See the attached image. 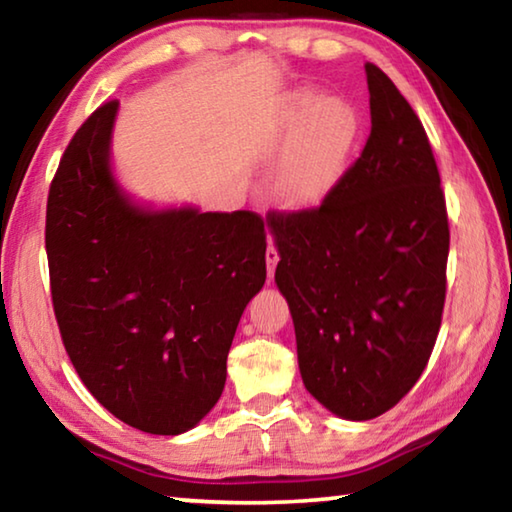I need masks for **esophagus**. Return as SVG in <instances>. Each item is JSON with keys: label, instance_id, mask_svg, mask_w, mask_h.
<instances>
[{"label": "esophagus", "instance_id": "obj_1", "mask_svg": "<svg viewBox=\"0 0 512 512\" xmlns=\"http://www.w3.org/2000/svg\"><path fill=\"white\" fill-rule=\"evenodd\" d=\"M277 262H280V253H277V248L273 246V241H268V248H266V266H268V277H273Z\"/></svg>", "mask_w": 512, "mask_h": 512}]
</instances>
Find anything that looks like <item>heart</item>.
<instances>
[{"instance_id": "obj_1", "label": "heart", "mask_w": 512, "mask_h": 512, "mask_svg": "<svg viewBox=\"0 0 512 512\" xmlns=\"http://www.w3.org/2000/svg\"><path fill=\"white\" fill-rule=\"evenodd\" d=\"M359 131V115L348 101L300 92L289 117L291 146L273 171V194L291 207L325 201L348 169Z\"/></svg>"}]
</instances>
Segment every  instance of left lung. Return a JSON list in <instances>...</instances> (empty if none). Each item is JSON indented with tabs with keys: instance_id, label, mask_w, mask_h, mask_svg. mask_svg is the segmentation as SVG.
Wrapping results in <instances>:
<instances>
[{
	"instance_id": "obj_1",
	"label": "left lung",
	"mask_w": 512,
	"mask_h": 512,
	"mask_svg": "<svg viewBox=\"0 0 512 512\" xmlns=\"http://www.w3.org/2000/svg\"><path fill=\"white\" fill-rule=\"evenodd\" d=\"M370 135L318 207L271 212L275 282L307 391L372 420L427 368L443 320L449 223L429 137L395 83L366 63Z\"/></svg>"
}]
</instances>
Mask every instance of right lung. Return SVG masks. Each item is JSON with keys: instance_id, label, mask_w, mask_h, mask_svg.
I'll return each mask as SVG.
<instances>
[{"instance_id": "obj_1", "label": "right lung", "mask_w": 512, "mask_h": 512, "mask_svg": "<svg viewBox=\"0 0 512 512\" xmlns=\"http://www.w3.org/2000/svg\"><path fill=\"white\" fill-rule=\"evenodd\" d=\"M117 106L83 121L51 180V302L97 402L135 429L178 436L223 393L239 318L266 280V225L246 210L135 205L110 171Z\"/></svg>"}]
</instances>
